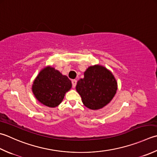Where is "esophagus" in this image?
Returning a JSON list of instances; mask_svg holds the SVG:
<instances>
[{
  "label": "esophagus",
  "mask_w": 157,
  "mask_h": 157,
  "mask_svg": "<svg viewBox=\"0 0 157 157\" xmlns=\"http://www.w3.org/2000/svg\"><path fill=\"white\" fill-rule=\"evenodd\" d=\"M71 83H72L73 88H75L76 84H77V80H76V79H73V80L71 81Z\"/></svg>",
  "instance_id": "obj_1"
}]
</instances>
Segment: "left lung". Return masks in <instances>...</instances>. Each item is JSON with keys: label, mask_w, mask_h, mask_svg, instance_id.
<instances>
[{"label": "left lung", "mask_w": 157, "mask_h": 157, "mask_svg": "<svg viewBox=\"0 0 157 157\" xmlns=\"http://www.w3.org/2000/svg\"><path fill=\"white\" fill-rule=\"evenodd\" d=\"M76 90L86 107L99 109L114 97L117 82L109 70L101 65H94L88 67L84 72V78L77 83Z\"/></svg>", "instance_id": "left-lung-1"}]
</instances>
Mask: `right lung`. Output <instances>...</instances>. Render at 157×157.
Segmentation results:
<instances>
[{
    "mask_svg": "<svg viewBox=\"0 0 157 157\" xmlns=\"http://www.w3.org/2000/svg\"><path fill=\"white\" fill-rule=\"evenodd\" d=\"M71 82L53 67H47L40 71L33 85V92L39 102L55 107L62 102L64 94L71 88Z\"/></svg>",
    "mask_w": 157,
    "mask_h": 157,
    "instance_id": "add662e5",
    "label": "right lung"
}]
</instances>
